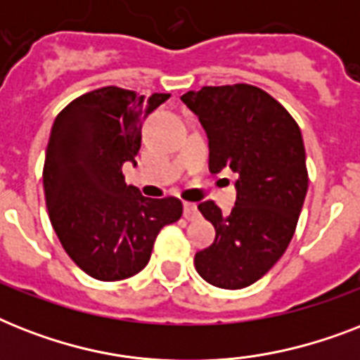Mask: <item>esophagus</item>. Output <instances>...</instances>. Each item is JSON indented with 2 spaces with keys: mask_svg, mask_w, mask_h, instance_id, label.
Returning <instances> with one entry per match:
<instances>
[{
  "mask_svg": "<svg viewBox=\"0 0 360 360\" xmlns=\"http://www.w3.org/2000/svg\"><path fill=\"white\" fill-rule=\"evenodd\" d=\"M183 209H185V219L186 220H196L198 217H200V211H198L196 203L186 202L185 205H183Z\"/></svg>",
  "mask_w": 360,
  "mask_h": 360,
  "instance_id": "1",
  "label": "esophagus"
}]
</instances>
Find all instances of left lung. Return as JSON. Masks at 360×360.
<instances>
[{"label": "left lung", "instance_id": "left-lung-1", "mask_svg": "<svg viewBox=\"0 0 360 360\" xmlns=\"http://www.w3.org/2000/svg\"><path fill=\"white\" fill-rule=\"evenodd\" d=\"M181 101L207 132L211 174L239 175L230 214L211 200L198 205L217 237L194 265L209 284L240 290L278 262L295 233L308 191L301 129L276 98L248 84L205 86Z\"/></svg>", "mask_w": 360, "mask_h": 360}]
</instances>
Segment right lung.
<instances>
[{
	"label": "right lung",
	"mask_w": 360,
	"mask_h": 360,
	"mask_svg": "<svg viewBox=\"0 0 360 360\" xmlns=\"http://www.w3.org/2000/svg\"><path fill=\"white\" fill-rule=\"evenodd\" d=\"M108 86L67 104L53 121L42 185L52 228L69 257L104 282L140 273L164 226L183 214L174 196H141L124 183L123 164L134 162L141 121L168 101Z\"/></svg>",
	"instance_id": "add662e5"
}]
</instances>
